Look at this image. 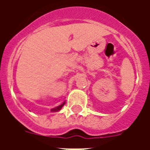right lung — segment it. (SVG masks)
<instances>
[{"label": "right lung", "mask_w": 150, "mask_h": 150, "mask_svg": "<svg viewBox=\"0 0 150 150\" xmlns=\"http://www.w3.org/2000/svg\"><path fill=\"white\" fill-rule=\"evenodd\" d=\"M64 104H65V101H64V102H63L62 104H60L59 106H58V107L54 108H52V109H51L50 111H51V112H59V111L61 110V108L63 107V105H64Z\"/></svg>", "instance_id": "add662e5"}]
</instances>
